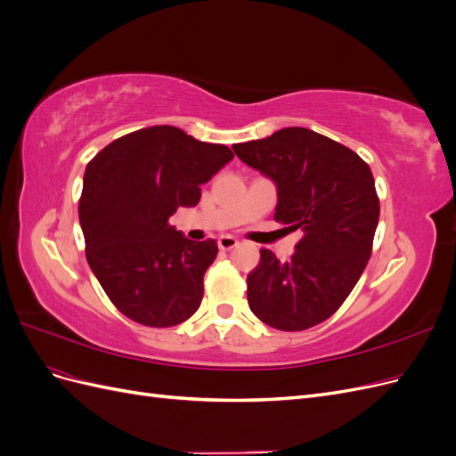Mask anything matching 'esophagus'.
<instances>
[{
  "instance_id": "1",
  "label": "esophagus",
  "mask_w": 456,
  "mask_h": 456,
  "mask_svg": "<svg viewBox=\"0 0 456 456\" xmlns=\"http://www.w3.org/2000/svg\"><path fill=\"white\" fill-rule=\"evenodd\" d=\"M240 245V241L236 240V238H232V236H223L218 240V247L223 251H230V249H233V247H238Z\"/></svg>"
}]
</instances>
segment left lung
<instances>
[{
	"label": "left lung",
	"mask_w": 456,
	"mask_h": 456,
	"mask_svg": "<svg viewBox=\"0 0 456 456\" xmlns=\"http://www.w3.org/2000/svg\"><path fill=\"white\" fill-rule=\"evenodd\" d=\"M232 148L278 188L273 218L302 232L287 262L260 249L258 266L247 275L249 308L280 330L325 322L352 293L372 251L380 203L369 165L305 127Z\"/></svg>",
	"instance_id": "obj_1"
}]
</instances>
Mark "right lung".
Returning <instances> with one entry per match:
<instances>
[{"label": "right lung", "mask_w": 456, "mask_h": 456, "mask_svg": "<svg viewBox=\"0 0 456 456\" xmlns=\"http://www.w3.org/2000/svg\"><path fill=\"white\" fill-rule=\"evenodd\" d=\"M232 158L224 144L154 126L110 142L87 163L79 200L87 262L129 320L173 327L200 308L216 241H191L169 218L178 207H196L200 186Z\"/></svg>", "instance_id": "add662e5"}]
</instances>
